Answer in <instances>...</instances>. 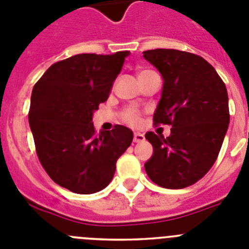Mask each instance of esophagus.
Returning a JSON list of instances; mask_svg holds the SVG:
<instances>
[{"mask_svg":"<svg viewBox=\"0 0 249 249\" xmlns=\"http://www.w3.org/2000/svg\"><path fill=\"white\" fill-rule=\"evenodd\" d=\"M145 140V137L140 133H135L134 134V142H142Z\"/></svg>","mask_w":249,"mask_h":249,"instance_id":"obj_1","label":"esophagus"}]
</instances>
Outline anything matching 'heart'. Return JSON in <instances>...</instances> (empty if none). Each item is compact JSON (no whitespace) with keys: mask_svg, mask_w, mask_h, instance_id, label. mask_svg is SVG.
<instances>
[{"mask_svg":"<svg viewBox=\"0 0 249 249\" xmlns=\"http://www.w3.org/2000/svg\"><path fill=\"white\" fill-rule=\"evenodd\" d=\"M142 72H146V71H142ZM140 72V73H142ZM123 122L126 124L131 125V126H139L142 123V118H140V112L134 107H127L122 112Z\"/></svg>","mask_w":249,"mask_h":249,"instance_id":"heart-1","label":"heart"}]
</instances>
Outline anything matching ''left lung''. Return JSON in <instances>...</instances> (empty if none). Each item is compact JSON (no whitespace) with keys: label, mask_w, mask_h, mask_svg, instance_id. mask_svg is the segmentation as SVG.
I'll return each instance as SVG.
<instances>
[{"label":"left lung","mask_w":249,"mask_h":249,"mask_svg":"<svg viewBox=\"0 0 249 249\" xmlns=\"http://www.w3.org/2000/svg\"><path fill=\"white\" fill-rule=\"evenodd\" d=\"M142 53L164 80L153 122L172 125L168 138L145 134L154 149L145 172L163 188L189 187L209 172L222 148L229 124L227 88L200 56L173 49Z\"/></svg>","instance_id":"obj_1"}]
</instances>
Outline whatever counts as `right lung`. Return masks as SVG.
Listing matches in <instances>:
<instances>
[{"mask_svg":"<svg viewBox=\"0 0 249 249\" xmlns=\"http://www.w3.org/2000/svg\"><path fill=\"white\" fill-rule=\"evenodd\" d=\"M129 53L71 56L51 65L32 89L29 123L38 160L56 184L73 193L107 187L116 160L133 142L129 127L96 134L92 124Z\"/></svg>","mask_w":249,"mask_h":249,"instance_id":"1","label":"right lung"}]
</instances>
